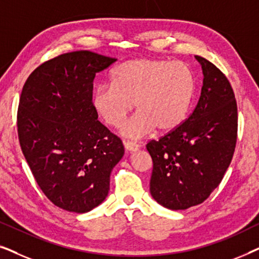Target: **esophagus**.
Returning a JSON list of instances; mask_svg holds the SVG:
<instances>
[{
	"mask_svg": "<svg viewBox=\"0 0 259 259\" xmlns=\"http://www.w3.org/2000/svg\"><path fill=\"white\" fill-rule=\"evenodd\" d=\"M123 146H125V150L128 152H137L139 150V145L132 143V141H123Z\"/></svg>",
	"mask_w": 259,
	"mask_h": 259,
	"instance_id": "obj_1",
	"label": "esophagus"
}]
</instances>
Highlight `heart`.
I'll list each match as a JSON object with an SVG mask.
<instances>
[{
    "instance_id": "obj_1",
    "label": "heart",
    "mask_w": 259,
    "mask_h": 259,
    "mask_svg": "<svg viewBox=\"0 0 259 259\" xmlns=\"http://www.w3.org/2000/svg\"><path fill=\"white\" fill-rule=\"evenodd\" d=\"M111 82L94 91L92 105L108 126L118 128L132 112H138L121 128V134L140 139L155 128L169 133L189 115L196 95L197 80L185 62L162 59H132L116 66Z\"/></svg>"
}]
</instances>
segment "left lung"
<instances>
[{
	"instance_id": "1",
	"label": "left lung",
	"mask_w": 259,
	"mask_h": 259,
	"mask_svg": "<svg viewBox=\"0 0 259 259\" xmlns=\"http://www.w3.org/2000/svg\"><path fill=\"white\" fill-rule=\"evenodd\" d=\"M203 87L192 114L179 128L146 148L153 161L150 192L169 210H186L206 200L221 184L237 141V102L226 76L201 56Z\"/></svg>"
}]
</instances>
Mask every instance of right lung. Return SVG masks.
Wrapping results in <instances>:
<instances>
[{
  "label": "right lung",
  "mask_w": 259,
  "mask_h": 259,
  "mask_svg": "<svg viewBox=\"0 0 259 259\" xmlns=\"http://www.w3.org/2000/svg\"><path fill=\"white\" fill-rule=\"evenodd\" d=\"M115 61L88 51L66 53L38 66L21 93L23 155L42 192L66 211L84 213L100 205L125 152L92 105L95 74Z\"/></svg>",
  "instance_id": "1"
}]
</instances>
